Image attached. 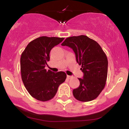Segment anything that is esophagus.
Wrapping results in <instances>:
<instances>
[{"label": "esophagus", "mask_w": 129, "mask_h": 129, "mask_svg": "<svg viewBox=\"0 0 129 129\" xmlns=\"http://www.w3.org/2000/svg\"><path fill=\"white\" fill-rule=\"evenodd\" d=\"M72 76H69V75H68L67 76V78H68V79H71V78H72Z\"/></svg>", "instance_id": "esophagus-1"}]
</instances>
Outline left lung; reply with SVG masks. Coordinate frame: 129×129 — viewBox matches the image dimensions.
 <instances>
[{
  "label": "left lung",
  "mask_w": 129,
  "mask_h": 129,
  "mask_svg": "<svg viewBox=\"0 0 129 129\" xmlns=\"http://www.w3.org/2000/svg\"><path fill=\"white\" fill-rule=\"evenodd\" d=\"M73 49L77 62L82 65L83 78H78L80 86L73 94L81 102H89L98 97L105 88L107 76L108 60L98 42L85 35L72 36L61 43Z\"/></svg>",
  "instance_id": "obj_1"
}]
</instances>
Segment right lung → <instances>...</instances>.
I'll use <instances>...</instances> for the list:
<instances>
[{"label": "right lung", "instance_id": "obj_1", "mask_svg": "<svg viewBox=\"0 0 129 129\" xmlns=\"http://www.w3.org/2000/svg\"><path fill=\"white\" fill-rule=\"evenodd\" d=\"M64 38L42 36L28 44L20 57L21 76L26 90L33 98L42 102L52 99L59 85L65 81L64 72L54 73L45 69L50 52Z\"/></svg>", "mask_w": 129, "mask_h": 129}]
</instances>
